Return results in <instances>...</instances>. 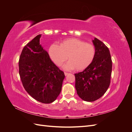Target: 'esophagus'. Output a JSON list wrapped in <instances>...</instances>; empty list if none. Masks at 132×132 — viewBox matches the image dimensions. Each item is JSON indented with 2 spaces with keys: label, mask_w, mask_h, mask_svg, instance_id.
I'll return each mask as SVG.
<instances>
[{
  "label": "esophagus",
  "mask_w": 132,
  "mask_h": 132,
  "mask_svg": "<svg viewBox=\"0 0 132 132\" xmlns=\"http://www.w3.org/2000/svg\"><path fill=\"white\" fill-rule=\"evenodd\" d=\"M64 74H65V76H67V75H68L69 74V73H67V72H64Z\"/></svg>",
  "instance_id": "esophagus-1"
}]
</instances>
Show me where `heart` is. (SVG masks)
Instances as JSON below:
<instances>
[{
	"label": "heart",
	"mask_w": 132,
	"mask_h": 132,
	"mask_svg": "<svg viewBox=\"0 0 132 132\" xmlns=\"http://www.w3.org/2000/svg\"><path fill=\"white\" fill-rule=\"evenodd\" d=\"M48 52L52 61L57 66L61 67L68 57L69 61L65 65L64 69L81 71L93 62L96 49L93 44L76 38H69L61 41L59 46L52 45Z\"/></svg>",
	"instance_id": "heart-1"
}]
</instances>
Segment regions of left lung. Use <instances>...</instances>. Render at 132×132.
Returning <instances> with one entry per match:
<instances>
[{"mask_svg":"<svg viewBox=\"0 0 132 132\" xmlns=\"http://www.w3.org/2000/svg\"><path fill=\"white\" fill-rule=\"evenodd\" d=\"M93 42L96 49L93 62L84 70L74 74L78 95L89 102L97 100L105 94L110 84L112 68L108 47L96 38Z\"/></svg>","mask_w":132,"mask_h":132,"instance_id":"obj_1","label":"left lung"}]
</instances>
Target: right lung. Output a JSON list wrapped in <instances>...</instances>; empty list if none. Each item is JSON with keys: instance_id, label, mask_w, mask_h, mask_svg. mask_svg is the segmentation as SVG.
Returning <instances> with one entry per match:
<instances>
[{"instance_id": "1", "label": "right lung", "mask_w": 132, "mask_h": 132, "mask_svg": "<svg viewBox=\"0 0 132 132\" xmlns=\"http://www.w3.org/2000/svg\"><path fill=\"white\" fill-rule=\"evenodd\" d=\"M41 35L23 47L19 61V73L25 90L43 103L55 101L62 90L64 73L51 61L39 43Z\"/></svg>"}]
</instances>
